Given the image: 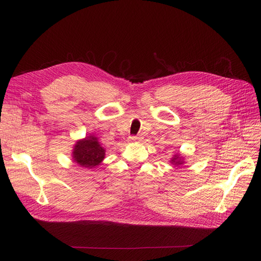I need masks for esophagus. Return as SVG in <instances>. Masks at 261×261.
<instances>
[{
  "instance_id": "esophagus-1",
  "label": "esophagus",
  "mask_w": 261,
  "mask_h": 261,
  "mask_svg": "<svg viewBox=\"0 0 261 261\" xmlns=\"http://www.w3.org/2000/svg\"><path fill=\"white\" fill-rule=\"evenodd\" d=\"M129 140L130 142H136V141H141L142 140V137L141 136H130L129 137Z\"/></svg>"
}]
</instances>
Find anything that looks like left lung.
I'll return each mask as SVG.
<instances>
[{"mask_svg":"<svg viewBox=\"0 0 261 261\" xmlns=\"http://www.w3.org/2000/svg\"><path fill=\"white\" fill-rule=\"evenodd\" d=\"M171 164H174L175 166H180V165H182L184 164V160H182V158L180 157V154L179 153H177V154H175V156L171 158Z\"/></svg>","mask_w":261,"mask_h":261,"instance_id":"8db88e82","label":"left lung"}]
</instances>
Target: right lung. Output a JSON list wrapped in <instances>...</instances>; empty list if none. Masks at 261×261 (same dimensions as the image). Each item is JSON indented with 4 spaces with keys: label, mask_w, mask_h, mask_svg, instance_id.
Instances as JSON below:
<instances>
[{
    "label": "right lung",
    "mask_w": 261,
    "mask_h": 261,
    "mask_svg": "<svg viewBox=\"0 0 261 261\" xmlns=\"http://www.w3.org/2000/svg\"><path fill=\"white\" fill-rule=\"evenodd\" d=\"M105 157V149L99 145L95 136H87L76 142L73 149V160L81 167L93 168L99 165Z\"/></svg>",
    "instance_id": "obj_1"
}]
</instances>
